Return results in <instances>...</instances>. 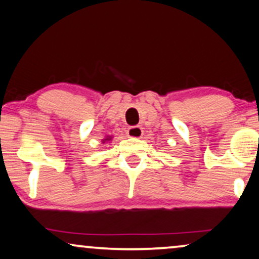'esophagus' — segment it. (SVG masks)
<instances>
[{
	"label": "esophagus",
	"mask_w": 259,
	"mask_h": 259,
	"mask_svg": "<svg viewBox=\"0 0 259 259\" xmlns=\"http://www.w3.org/2000/svg\"><path fill=\"white\" fill-rule=\"evenodd\" d=\"M126 135L129 137H133V139H141L143 135V130H142V127L139 125L130 126L129 129L126 130Z\"/></svg>",
	"instance_id": "1"
}]
</instances>
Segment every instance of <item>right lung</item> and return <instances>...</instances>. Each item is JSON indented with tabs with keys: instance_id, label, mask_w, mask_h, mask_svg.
Here are the masks:
<instances>
[{
	"instance_id": "right-lung-1",
	"label": "right lung",
	"mask_w": 259,
	"mask_h": 259,
	"mask_svg": "<svg viewBox=\"0 0 259 259\" xmlns=\"http://www.w3.org/2000/svg\"><path fill=\"white\" fill-rule=\"evenodd\" d=\"M108 141H111V136H108V137H106V139H104V140H103V143L108 142Z\"/></svg>"
}]
</instances>
